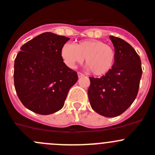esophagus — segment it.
Returning a JSON list of instances; mask_svg holds the SVG:
<instances>
[{
  "label": "esophagus",
  "mask_w": 155,
  "mask_h": 155,
  "mask_svg": "<svg viewBox=\"0 0 155 155\" xmlns=\"http://www.w3.org/2000/svg\"><path fill=\"white\" fill-rule=\"evenodd\" d=\"M78 78H81V77L84 76V74L82 73H81V72H78Z\"/></svg>",
  "instance_id": "34e87169"
}]
</instances>
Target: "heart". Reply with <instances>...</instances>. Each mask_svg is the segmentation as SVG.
Here are the masks:
<instances>
[{
  "label": "heart",
  "mask_w": 155,
  "mask_h": 155,
  "mask_svg": "<svg viewBox=\"0 0 155 155\" xmlns=\"http://www.w3.org/2000/svg\"><path fill=\"white\" fill-rule=\"evenodd\" d=\"M61 55L68 67L74 68L84 61L87 68L96 76H103L111 71L115 61V52L111 46L100 40H84L74 45L65 44Z\"/></svg>",
  "instance_id": "heart-1"
}]
</instances>
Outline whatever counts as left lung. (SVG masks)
<instances>
[{
    "mask_svg": "<svg viewBox=\"0 0 155 155\" xmlns=\"http://www.w3.org/2000/svg\"><path fill=\"white\" fill-rule=\"evenodd\" d=\"M115 61L111 71L100 78H89L87 91L92 109L104 117L124 113L134 102L142 74L141 61L135 50L121 38L110 36Z\"/></svg>",
    "mask_w": 155,
    "mask_h": 155,
    "instance_id": "8db88e82",
    "label": "left lung"
}]
</instances>
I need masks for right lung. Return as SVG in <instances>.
Listing matches in <instances>:
<instances>
[{
	"label": "right lung",
	"instance_id": "obj_1",
	"mask_svg": "<svg viewBox=\"0 0 155 155\" xmlns=\"http://www.w3.org/2000/svg\"><path fill=\"white\" fill-rule=\"evenodd\" d=\"M69 40L45 32L21 48L15 60V87L21 103L31 111L47 115L61 110L68 91L78 80L61 55Z\"/></svg>",
	"mask_w": 155,
	"mask_h": 155
}]
</instances>
